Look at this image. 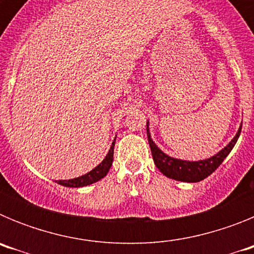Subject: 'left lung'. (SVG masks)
I'll return each mask as SVG.
<instances>
[{"label":"left lung","instance_id":"obj_1","mask_svg":"<svg viewBox=\"0 0 254 254\" xmlns=\"http://www.w3.org/2000/svg\"><path fill=\"white\" fill-rule=\"evenodd\" d=\"M147 140H149L150 149H151L152 159H154L155 165L158 167V169L163 173L164 176L168 178L176 179V181L181 182H190V183H194V182H199L208 177L211 173H214L217 168L220 167V164L223 163L224 159L229 155V152L232 151L234 145L237 143L238 137L241 134L242 127L239 128L238 133L235 134V137L233 138L226 147H224L220 152H217L215 156L206 160L199 161H186L179 160V159H174L168 156L167 154H164L156 145L154 141L151 140L149 133V122H147Z\"/></svg>","mask_w":254,"mask_h":254}]
</instances>
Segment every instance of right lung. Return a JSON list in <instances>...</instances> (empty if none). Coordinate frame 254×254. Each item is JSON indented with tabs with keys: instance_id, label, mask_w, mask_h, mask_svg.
<instances>
[{
	"instance_id": "add662e5",
	"label": "right lung",
	"mask_w": 254,
	"mask_h": 254,
	"mask_svg": "<svg viewBox=\"0 0 254 254\" xmlns=\"http://www.w3.org/2000/svg\"><path fill=\"white\" fill-rule=\"evenodd\" d=\"M114 143H116V140L112 143L111 150L108 152V155L105 156L104 160L98 165V167L94 168L91 172H89L85 176L78 177V178L75 179H68V181H57L58 185L64 186V187H84V186H89L91 183H95V182L100 181L102 178H104L107 176V173L109 172L112 167V163H113V152H114Z\"/></svg>"
}]
</instances>
